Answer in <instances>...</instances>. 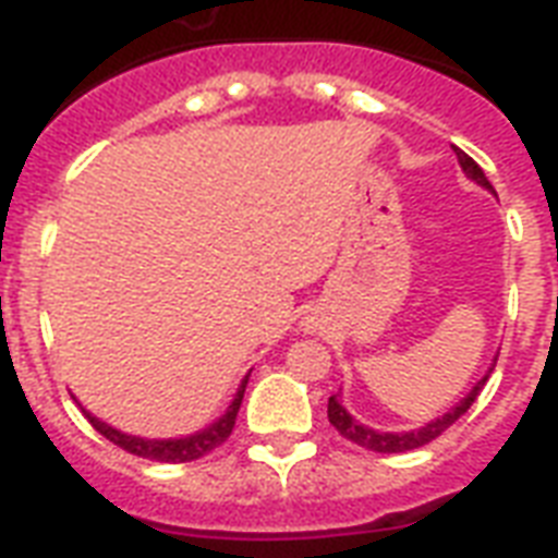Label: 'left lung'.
<instances>
[{
    "instance_id": "left-lung-1",
    "label": "left lung",
    "mask_w": 558,
    "mask_h": 558,
    "mask_svg": "<svg viewBox=\"0 0 558 558\" xmlns=\"http://www.w3.org/2000/svg\"><path fill=\"white\" fill-rule=\"evenodd\" d=\"M454 156H458L460 168H463V173H466L472 182H477V185L486 187V191H493L489 179L484 177V170L477 168V161L472 159V156H466V153L460 150V147H454ZM495 362H498V359H495ZM489 373H493V367H489ZM489 373H486L481 381H475V388L469 390L466 397L460 399L458 405L449 408L446 414L437 416V420H432V423H425L423 428H414V432H376V428H367V425H362L356 416L350 414L348 408L341 405L339 402L341 390L339 393H332L330 402H327V416H330V423L336 425V432H339L341 437H348L350 442H356V446H362V449L379 451V454H399V451L420 449V446H425V442H432L434 437H440V434L446 432L451 423H454V420H460V416L466 414L469 405L475 402L477 393H481V388H484L486 379H489Z\"/></svg>"
}]
</instances>
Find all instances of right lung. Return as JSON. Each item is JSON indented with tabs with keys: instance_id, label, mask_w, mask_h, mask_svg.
<instances>
[{
	"instance_id": "right-lung-1",
	"label": "right lung",
	"mask_w": 558,
	"mask_h": 558,
	"mask_svg": "<svg viewBox=\"0 0 558 558\" xmlns=\"http://www.w3.org/2000/svg\"><path fill=\"white\" fill-rule=\"evenodd\" d=\"M245 385H248V376L240 381V388H236L234 399H231V405L226 408V414L219 416L217 423H210L208 428H202V432H193L187 437H168V440H147V437H135V434H124L107 425L104 420L98 416H89V423L98 428L107 440H112L116 446H121L124 451L130 454H138V458H147V460H161V463H191V460H199L205 458L208 451H214L217 446L228 440V434L234 428V420H236V411H240V402H243V393H245Z\"/></svg>"
}]
</instances>
